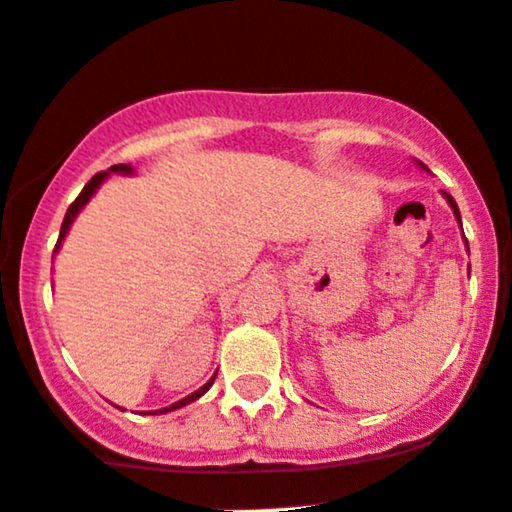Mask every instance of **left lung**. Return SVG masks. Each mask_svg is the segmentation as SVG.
<instances>
[{"label": "left lung", "instance_id": "1", "mask_svg": "<svg viewBox=\"0 0 512 512\" xmlns=\"http://www.w3.org/2000/svg\"><path fill=\"white\" fill-rule=\"evenodd\" d=\"M418 165L423 167V170H428V167H425L423 162H418ZM442 196H445V199H447V204L452 206V211H454V218H457V223H459V226H462V213H459V206H457V201H454L452 196H449L447 192H442ZM462 235H464V233H462ZM466 250H469V243H466Z\"/></svg>", "mask_w": 512, "mask_h": 512}]
</instances>
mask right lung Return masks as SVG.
<instances>
[{"instance_id":"right-lung-1","label":"right lung","mask_w":512,"mask_h":512,"mask_svg":"<svg viewBox=\"0 0 512 512\" xmlns=\"http://www.w3.org/2000/svg\"><path fill=\"white\" fill-rule=\"evenodd\" d=\"M109 174H133V167H131V165H114V167H109V170H106V172H99V174H94V177L89 179L87 184H84V189H82V192H80V196H77V199L72 201V204H70V209H67V213H65V221H63V226H60V238H58V245H55V252L60 250V243H63V240H65L67 230H70L72 221H75V218H77V213H80V211L84 209V206H87V201L92 199L94 194H97V189L101 187V184L106 182V177H109ZM213 379H216V374H213L211 379L206 381V384L201 386L199 391L189 393V396H187V398H182V401L172 403V406L162 408V411H155V413H170V411H177V408H182V406H187V403L196 401V398H201V396H204L206 391L211 389Z\"/></svg>"}]
</instances>
